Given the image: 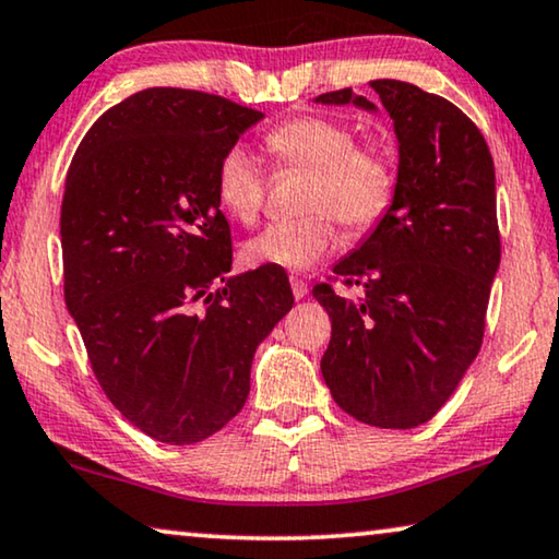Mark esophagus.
I'll return each mask as SVG.
<instances>
[{"mask_svg":"<svg viewBox=\"0 0 559 559\" xmlns=\"http://www.w3.org/2000/svg\"><path fill=\"white\" fill-rule=\"evenodd\" d=\"M290 288H294V296L298 298V301L308 296V283L304 278H298V276L290 278Z\"/></svg>","mask_w":559,"mask_h":559,"instance_id":"esophagus-1","label":"esophagus"}]
</instances>
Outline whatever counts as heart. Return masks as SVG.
<instances>
[{"label":"heart","mask_w":559,"mask_h":559,"mask_svg":"<svg viewBox=\"0 0 559 559\" xmlns=\"http://www.w3.org/2000/svg\"><path fill=\"white\" fill-rule=\"evenodd\" d=\"M278 168L308 173L301 218L281 221L243 246L248 265L306 271L336 246L333 221L352 236L384 218L396 190L394 165L373 145H356L348 124L319 115L281 122L265 135ZM213 190L233 221L253 226L265 203V170L251 150L230 145L215 165Z\"/></svg>","instance_id":"heart-1"}]
</instances>
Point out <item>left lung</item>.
<instances>
[{
  "instance_id": "obj_1",
  "label": "left lung",
  "mask_w": 559,
  "mask_h": 559,
  "mask_svg": "<svg viewBox=\"0 0 559 559\" xmlns=\"http://www.w3.org/2000/svg\"><path fill=\"white\" fill-rule=\"evenodd\" d=\"M371 87L394 120L396 190L371 236L333 265L364 294L313 286L331 319L321 373L354 419L414 429L454 394L485 336L502 255L495 163L477 124L449 99L399 80ZM316 103L377 110L352 87Z\"/></svg>"
}]
</instances>
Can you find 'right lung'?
<instances>
[{
  "instance_id": "obj_1",
  "label": "right lung",
  "mask_w": 559,
  "mask_h": 559,
  "mask_svg": "<svg viewBox=\"0 0 559 559\" xmlns=\"http://www.w3.org/2000/svg\"><path fill=\"white\" fill-rule=\"evenodd\" d=\"M263 118L150 87L87 130L64 180V304L99 386L132 427L195 444L243 409L261 341L294 306L276 265L228 278L218 157Z\"/></svg>"
}]
</instances>
